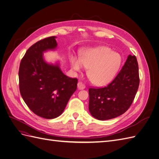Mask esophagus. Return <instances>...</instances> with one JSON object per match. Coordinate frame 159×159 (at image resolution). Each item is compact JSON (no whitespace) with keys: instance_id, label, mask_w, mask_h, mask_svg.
Masks as SVG:
<instances>
[{"instance_id":"34e87169","label":"esophagus","mask_w":159,"mask_h":159,"mask_svg":"<svg viewBox=\"0 0 159 159\" xmlns=\"http://www.w3.org/2000/svg\"><path fill=\"white\" fill-rule=\"evenodd\" d=\"M78 88L79 89H84L85 88V85L81 81H79L78 84Z\"/></svg>"}]
</instances>
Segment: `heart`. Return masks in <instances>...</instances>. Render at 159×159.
Instances as JSON below:
<instances>
[{"label":"heart","instance_id":"obj_1","mask_svg":"<svg viewBox=\"0 0 159 159\" xmlns=\"http://www.w3.org/2000/svg\"><path fill=\"white\" fill-rule=\"evenodd\" d=\"M70 64L75 71L84 66L88 68V75L95 85L102 86L111 81L121 64V56L106 46L88 48L81 52L80 58L70 57Z\"/></svg>","mask_w":159,"mask_h":159}]
</instances>
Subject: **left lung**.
Wrapping results in <instances>:
<instances>
[{
  "mask_svg": "<svg viewBox=\"0 0 159 159\" xmlns=\"http://www.w3.org/2000/svg\"><path fill=\"white\" fill-rule=\"evenodd\" d=\"M139 85V66L135 56L129 55L115 78L102 88H89V110L98 120L117 117L127 111Z\"/></svg>",
  "mask_w": 159,
  "mask_h": 159,
  "instance_id": "obj_1",
  "label": "left lung"
}]
</instances>
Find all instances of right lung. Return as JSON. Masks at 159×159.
Instances as JSON below:
<instances>
[{
    "label": "right lung",
    "instance_id": "right-lung-1",
    "mask_svg": "<svg viewBox=\"0 0 159 159\" xmlns=\"http://www.w3.org/2000/svg\"><path fill=\"white\" fill-rule=\"evenodd\" d=\"M56 36L37 42L30 46L19 68V88L22 98L33 113L48 119L63 113L70 98L77 89L78 80L66 76L59 63L48 64L43 53L54 50Z\"/></svg>",
    "mask_w": 159,
    "mask_h": 159
}]
</instances>
